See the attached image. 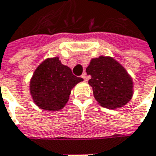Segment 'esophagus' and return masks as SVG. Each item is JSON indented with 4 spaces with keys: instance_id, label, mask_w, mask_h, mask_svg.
Instances as JSON below:
<instances>
[{
    "instance_id": "esophagus-1",
    "label": "esophagus",
    "mask_w": 156,
    "mask_h": 156,
    "mask_svg": "<svg viewBox=\"0 0 156 156\" xmlns=\"http://www.w3.org/2000/svg\"><path fill=\"white\" fill-rule=\"evenodd\" d=\"M81 78L84 80L85 81H87V74L86 73H84V74H82V75H81Z\"/></svg>"
}]
</instances>
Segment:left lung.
<instances>
[{
    "instance_id": "1",
    "label": "left lung",
    "mask_w": 156,
    "mask_h": 156,
    "mask_svg": "<svg viewBox=\"0 0 156 156\" xmlns=\"http://www.w3.org/2000/svg\"><path fill=\"white\" fill-rule=\"evenodd\" d=\"M86 72L91 75L88 84L93 88L94 96L101 106L115 109L127 104L132 98V78L112 57L92 59Z\"/></svg>"
}]
</instances>
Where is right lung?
Here are the masks:
<instances>
[{
    "label": "right lung",
    "mask_w": 156,
    "mask_h": 156,
    "mask_svg": "<svg viewBox=\"0 0 156 156\" xmlns=\"http://www.w3.org/2000/svg\"><path fill=\"white\" fill-rule=\"evenodd\" d=\"M82 81V78L73 75L68 66L62 64L58 57L48 58L33 74L30 94L41 109L58 111L68 102L72 88Z\"/></svg>",
    "instance_id": "obj_1"
}]
</instances>
